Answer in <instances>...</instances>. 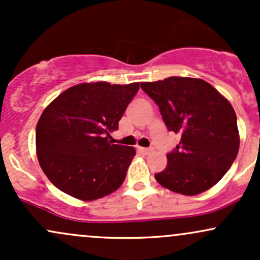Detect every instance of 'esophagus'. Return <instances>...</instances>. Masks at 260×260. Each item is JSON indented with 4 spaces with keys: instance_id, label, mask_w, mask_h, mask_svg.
Instances as JSON below:
<instances>
[{
    "instance_id": "34e87169",
    "label": "esophagus",
    "mask_w": 260,
    "mask_h": 260,
    "mask_svg": "<svg viewBox=\"0 0 260 260\" xmlns=\"http://www.w3.org/2000/svg\"><path fill=\"white\" fill-rule=\"evenodd\" d=\"M138 149H139L140 153H143L144 155L150 154L151 151H153V149H151V148H138Z\"/></svg>"
}]
</instances>
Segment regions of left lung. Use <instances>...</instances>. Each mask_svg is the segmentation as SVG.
<instances>
[{
	"label": "left lung",
	"instance_id": "1",
	"mask_svg": "<svg viewBox=\"0 0 260 260\" xmlns=\"http://www.w3.org/2000/svg\"><path fill=\"white\" fill-rule=\"evenodd\" d=\"M159 106L170 132L181 136L168 154V166L155 174L162 187L183 196L208 190L231 168L240 148L234 107L205 80L170 77L140 83Z\"/></svg>",
	"mask_w": 260,
	"mask_h": 260
}]
</instances>
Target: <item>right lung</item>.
<instances>
[{
    "mask_svg": "<svg viewBox=\"0 0 260 260\" xmlns=\"http://www.w3.org/2000/svg\"><path fill=\"white\" fill-rule=\"evenodd\" d=\"M139 90V83H80L51 101L37 124L39 164L53 186L91 202L115 192L136 149L112 144L110 133Z\"/></svg>",
    "mask_w": 260,
    "mask_h": 260,
    "instance_id": "1",
    "label": "right lung"
}]
</instances>
